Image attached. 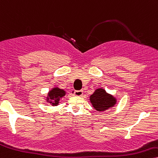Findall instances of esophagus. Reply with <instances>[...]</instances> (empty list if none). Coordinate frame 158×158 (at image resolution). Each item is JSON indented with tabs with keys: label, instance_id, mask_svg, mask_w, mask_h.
Here are the masks:
<instances>
[{
	"label": "esophagus",
	"instance_id": "esophagus-1",
	"mask_svg": "<svg viewBox=\"0 0 158 158\" xmlns=\"http://www.w3.org/2000/svg\"><path fill=\"white\" fill-rule=\"evenodd\" d=\"M83 94V90H80V91H74V95L77 97H81Z\"/></svg>",
	"mask_w": 158,
	"mask_h": 158
}]
</instances>
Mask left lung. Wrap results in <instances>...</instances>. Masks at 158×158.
<instances>
[{"instance_id":"1","label":"left lung","mask_w":158,"mask_h":158,"mask_svg":"<svg viewBox=\"0 0 158 158\" xmlns=\"http://www.w3.org/2000/svg\"><path fill=\"white\" fill-rule=\"evenodd\" d=\"M89 100L97 111L103 112L111 108L117 102V100L112 94H108L102 88H98L89 97Z\"/></svg>"}]
</instances>
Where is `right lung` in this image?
<instances>
[{
  "label": "right lung",
  "instance_id": "add662e5",
  "mask_svg": "<svg viewBox=\"0 0 158 158\" xmlns=\"http://www.w3.org/2000/svg\"><path fill=\"white\" fill-rule=\"evenodd\" d=\"M66 91L56 86L49 91L46 97V102L52 106H57L59 104L60 100L65 96Z\"/></svg>",
  "mask_w": 158,
  "mask_h": 158
}]
</instances>
